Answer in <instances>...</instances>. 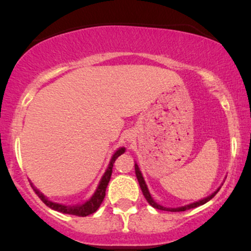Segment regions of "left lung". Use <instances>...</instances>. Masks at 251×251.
Listing matches in <instances>:
<instances>
[{
  "label": "left lung",
  "mask_w": 251,
  "mask_h": 251,
  "mask_svg": "<svg viewBox=\"0 0 251 251\" xmlns=\"http://www.w3.org/2000/svg\"><path fill=\"white\" fill-rule=\"evenodd\" d=\"M134 170H135V176H137V179H138V181H139L140 189H142V191H143V195L145 196L146 201H149V204H150V205H152V206H153V208L158 209V210H164V211H171V212H179V211H185V210H189V209H194V208H197V206H200V205H203V204H205L206 201H209L210 200H211V198H214V197H215V195L217 194L218 191H220V189H217V191H215L214 194H212V195H210L209 197L204 198V200H201V201H196V203H192V204H190V205H186V206H181V208H176V209H171V208H164V206L159 205V204H157V203H155V201H154L153 200H152L151 195H150V192H149V190H148V186H146V184H145V180H144V178H143V175H142V172H140V170H139V168H138V165H137V164H135V165H134Z\"/></svg>",
  "instance_id": "left-lung-1"
}]
</instances>
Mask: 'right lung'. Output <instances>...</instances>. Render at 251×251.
Returning a JSON list of instances; mask_svg holds the SVG:
<instances>
[{
  "label": "right lung",
  "instance_id": "add662e5",
  "mask_svg": "<svg viewBox=\"0 0 251 251\" xmlns=\"http://www.w3.org/2000/svg\"><path fill=\"white\" fill-rule=\"evenodd\" d=\"M124 152H125V149L122 148V149L118 150L116 153L113 154V157H112V159H111V163H109V165H108V169L106 170L105 175L102 176V178H101V180H100L99 186H98L97 191L94 192L93 196H92L91 200L86 201V203L81 204V205L68 206V205H62V204H59V203H54V201H48L47 198H46L45 196H43L41 192L39 191V190L35 189L33 186L34 191H35V194L39 196L40 200H41L43 203L46 204V205L50 206V209L56 210V211L62 212V214L75 215V216H79V217H86V216L92 215L93 212L97 211L98 208L100 206V204L102 203L103 198H105V195H106V188H107L108 181H109V179H111L113 164H114V162H116L117 158L119 157L120 154H123Z\"/></svg>",
  "mask_w": 251,
  "mask_h": 251
}]
</instances>
